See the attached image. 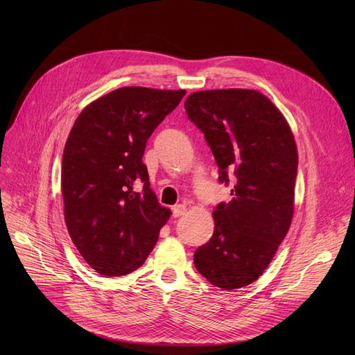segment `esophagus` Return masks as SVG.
<instances>
[{
  "label": "esophagus",
  "mask_w": 355,
  "mask_h": 355,
  "mask_svg": "<svg viewBox=\"0 0 355 355\" xmlns=\"http://www.w3.org/2000/svg\"><path fill=\"white\" fill-rule=\"evenodd\" d=\"M185 211H187V207H185L184 204H175V206H173V216H174V217H180V216H182Z\"/></svg>",
  "instance_id": "1"
}]
</instances>
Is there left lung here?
Returning <instances> with one entry per match:
<instances>
[{
    "instance_id": "left-lung-1",
    "label": "left lung",
    "mask_w": 355,
    "mask_h": 355,
    "mask_svg": "<svg viewBox=\"0 0 355 355\" xmlns=\"http://www.w3.org/2000/svg\"><path fill=\"white\" fill-rule=\"evenodd\" d=\"M184 107L211 149L218 181H234L233 198L213 211L214 233L196 250L194 265L217 288L248 286L265 272L291 226L293 134L279 109L250 89L196 92Z\"/></svg>"
}]
</instances>
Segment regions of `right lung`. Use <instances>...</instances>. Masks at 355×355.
Instances as JSON below:
<instances>
[{
	"label": "right lung",
	"mask_w": 355,
	"mask_h": 355,
	"mask_svg": "<svg viewBox=\"0 0 355 355\" xmlns=\"http://www.w3.org/2000/svg\"><path fill=\"white\" fill-rule=\"evenodd\" d=\"M185 90L126 86L89 103L63 153L64 220L86 263L103 276L137 270L171 211L149 189L148 138Z\"/></svg>",
	"instance_id": "add662e5"
}]
</instances>
